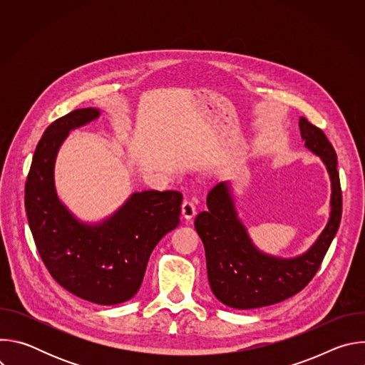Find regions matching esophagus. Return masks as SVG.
I'll return each instance as SVG.
<instances>
[{
	"instance_id": "esophagus-1",
	"label": "esophagus",
	"mask_w": 365,
	"mask_h": 365,
	"mask_svg": "<svg viewBox=\"0 0 365 365\" xmlns=\"http://www.w3.org/2000/svg\"><path fill=\"white\" fill-rule=\"evenodd\" d=\"M196 215V206L192 200H183L182 203V217L185 220H192Z\"/></svg>"
}]
</instances>
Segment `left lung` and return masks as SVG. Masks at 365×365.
<instances>
[{"instance_id":"1","label":"left lung","mask_w":365,"mask_h":365,"mask_svg":"<svg viewBox=\"0 0 365 365\" xmlns=\"http://www.w3.org/2000/svg\"><path fill=\"white\" fill-rule=\"evenodd\" d=\"M299 128L304 147L324 162L332 190L328 224L307 251L282 258L258 250L238 218L228 180L210 190L206 196L207 211L195 218V228L205 247L211 290L230 307H263L299 293L317 274L339 228L342 193L336 153L324 131L306 118L300 117Z\"/></svg>"}]
</instances>
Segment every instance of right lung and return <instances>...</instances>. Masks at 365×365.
Returning <instances> with one entry per match:
<instances>
[{
    "label": "right lung",
    "instance_id": "obj_1",
    "mask_svg": "<svg viewBox=\"0 0 365 365\" xmlns=\"http://www.w3.org/2000/svg\"><path fill=\"white\" fill-rule=\"evenodd\" d=\"M99 115L96 108H81L46 128L33 155L24 205L37 251L51 277L81 299L110 306L138 292L151 251L179 225L182 193L135 192L101 222L78 220L58 196L56 158L72 130Z\"/></svg>",
    "mask_w": 365,
    "mask_h": 365
}]
</instances>
